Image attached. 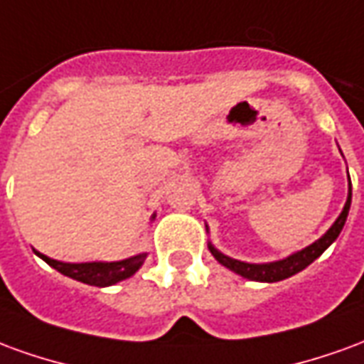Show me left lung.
I'll return each mask as SVG.
<instances>
[{"label": "left lung", "mask_w": 364, "mask_h": 364, "mask_svg": "<svg viewBox=\"0 0 364 364\" xmlns=\"http://www.w3.org/2000/svg\"><path fill=\"white\" fill-rule=\"evenodd\" d=\"M349 208H351V181H349V193H347V200H345L343 210L337 216L336 222L329 226L328 232H326L320 240H316L314 244L306 245L304 250H300V252L290 253L289 257H284V259L271 261V263H247V261L234 259V257H230L226 253L218 252L213 245V242H208V250H210V253L214 255V259L218 261L220 265H224V267L230 269V271H234V273L240 274V277H244V279H250V281L257 282L284 281V279H289L292 274L300 273V271L308 267L310 263H314V261L320 257L321 253L328 250L329 245L336 242L337 236H339L341 230H343L347 214H349Z\"/></svg>", "instance_id": "left-lung-1"}]
</instances>
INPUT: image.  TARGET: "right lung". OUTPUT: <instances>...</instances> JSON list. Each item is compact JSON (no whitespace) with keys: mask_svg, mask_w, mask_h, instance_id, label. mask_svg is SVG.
Instances as JSON below:
<instances>
[{"mask_svg":"<svg viewBox=\"0 0 364 364\" xmlns=\"http://www.w3.org/2000/svg\"><path fill=\"white\" fill-rule=\"evenodd\" d=\"M156 218V214L151 216V220ZM33 252L41 257L43 261H46L52 269H56L58 273L66 274L70 279L74 281H80L83 284H91V287H111V284H117V282L124 281L128 277L138 271L142 267L144 261L148 257V253H136L132 257L128 259H120V261H90V263H64V261H56L50 259L48 255L44 253Z\"/></svg>","mask_w":364,"mask_h":364,"instance_id":"right-lung-1","label":"right lung"}]
</instances>
